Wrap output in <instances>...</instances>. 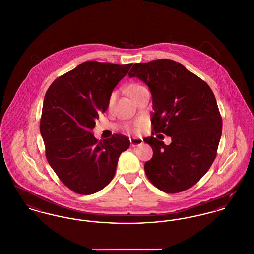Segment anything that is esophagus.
<instances>
[{
	"mask_svg": "<svg viewBox=\"0 0 254 254\" xmlns=\"http://www.w3.org/2000/svg\"><path fill=\"white\" fill-rule=\"evenodd\" d=\"M143 139L140 137H131L130 138V145L132 147H136V146H141L143 145Z\"/></svg>",
	"mask_w": 254,
	"mask_h": 254,
	"instance_id": "1",
	"label": "esophagus"
}]
</instances>
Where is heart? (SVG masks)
Segmentation results:
<instances>
[{
    "mask_svg": "<svg viewBox=\"0 0 254 254\" xmlns=\"http://www.w3.org/2000/svg\"><path fill=\"white\" fill-rule=\"evenodd\" d=\"M137 86H139V85H134V86H131L130 88H129V93H130V91L135 88V87H137ZM115 98H116V94L115 93H112L111 95H110V97H109V99H108V106H112V105L114 104V101H115Z\"/></svg>",
    "mask_w": 254,
    "mask_h": 254,
    "instance_id": "obj_1",
    "label": "heart"
}]
</instances>
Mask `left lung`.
I'll use <instances>...</instances> for the list:
<instances>
[{
    "instance_id": "obj_1",
    "label": "left lung",
    "mask_w": 254,
    "mask_h": 254,
    "mask_svg": "<svg viewBox=\"0 0 254 254\" xmlns=\"http://www.w3.org/2000/svg\"><path fill=\"white\" fill-rule=\"evenodd\" d=\"M128 75L151 92L152 135L172 138L169 146L153 136L144 139L153 150L144 166L148 179L168 194L191 188L215 160L222 136L223 121L212 90L172 60L135 63Z\"/></svg>"
}]
</instances>
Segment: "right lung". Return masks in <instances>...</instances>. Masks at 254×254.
Wrapping results in <instances>:
<instances>
[{"instance_id":"1","label":"right lung","mask_w":254,"mask_h":254,"mask_svg":"<svg viewBox=\"0 0 254 254\" xmlns=\"http://www.w3.org/2000/svg\"><path fill=\"white\" fill-rule=\"evenodd\" d=\"M131 66L85 61L58 77L46 93L40 120L46 157L60 180L76 194L105 188L115 175L120 154L130 145L122 134L98 142L91 131Z\"/></svg>"}]
</instances>
